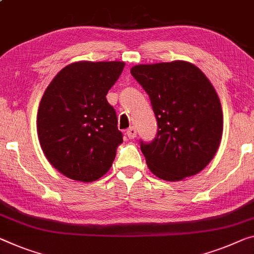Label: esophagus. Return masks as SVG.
I'll use <instances>...</instances> for the list:
<instances>
[{
    "mask_svg": "<svg viewBox=\"0 0 254 254\" xmlns=\"http://www.w3.org/2000/svg\"><path fill=\"white\" fill-rule=\"evenodd\" d=\"M126 134L128 136V138L132 139V138L136 137V135H137V130H136L135 127H130V128H128V130H127Z\"/></svg>",
    "mask_w": 254,
    "mask_h": 254,
    "instance_id": "obj_1",
    "label": "esophagus"
}]
</instances>
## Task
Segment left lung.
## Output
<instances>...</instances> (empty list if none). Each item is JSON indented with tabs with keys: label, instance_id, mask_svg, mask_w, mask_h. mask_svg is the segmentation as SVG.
I'll return each instance as SVG.
<instances>
[{
	"label": "left lung",
	"instance_id": "8db88e82",
	"mask_svg": "<svg viewBox=\"0 0 254 254\" xmlns=\"http://www.w3.org/2000/svg\"><path fill=\"white\" fill-rule=\"evenodd\" d=\"M130 73L149 94L158 122L150 143L140 140L147 167L163 181L177 182L203 170L222 136V110L212 84L186 61L138 64Z\"/></svg>",
	"mask_w": 254,
	"mask_h": 254
}]
</instances>
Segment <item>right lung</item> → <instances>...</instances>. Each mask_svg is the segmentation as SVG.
<instances>
[{"label": "right lung", "instance_id": "obj_1", "mask_svg": "<svg viewBox=\"0 0 254 254\" xmlns=\"http://www.w3.org/2000/svg\"><path fill=\"white\" fill-rule=\"evenodd\" d=\"M123 61H79L64 67L45 89L37 112V134L46 159L73 181L105 175L123 143L108 91L122 75Z\"/></svg>", "mask_w": 254, "mask_h": 254}]
</instances>
